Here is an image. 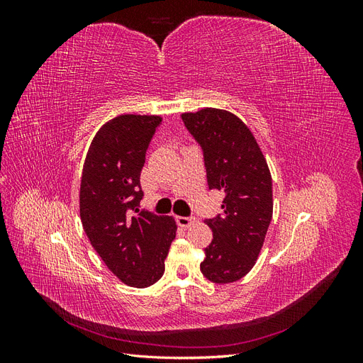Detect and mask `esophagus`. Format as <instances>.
I'll use <instances>...</instances> for the list:
<instances>
[{
	"label": "esophagus",
	"instance_id": "1",
	"mask_svg": "<svg viewBox=\"0 0 363 363\" xmlns=\"http://www.w3.org/2000/svg\"><path fill=\"white\" fill-rule=\"evenodd\" d=\"M195 223V218L194 216H177V224L180 225V227H183V228H188V227H191L192 224Z\"/></svg>",
	"mask_w": 363,
	"mask_h": 363
}]
</instances>
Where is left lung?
<instances>
[{
  "label": "left lung",
  "mask_w": 363,
  "mask_h": 363,
  "mask_svg": "<svg viewBox=\"0 0 363 363\" xmlns=\"http://www.w3.org/2000/svg\"><path fill=\"white\" fill-rule=\"evenodd\" d=\"M204 151L207 184L225 194L223 213L204 221L213 239L201 272L213 283H232L256 265L272 218V179L265 156L242 119L224 108L182 113Z\"/></svg>",
  "instance_id": "obj_1"
}]
</instances>
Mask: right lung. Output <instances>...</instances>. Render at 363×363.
Instances as JSON below:
<instances>
[{"label":"right lung","instance_id":"1","mask_svg":"<svg viewBox=\"0 0 363 363\" xmlns=\"http://www.w3.org/2000/svg\"><path fill=\"white\" fill-rule=\"evenodd\" d=\"M162 118L119 115L96 131L83 164L80 218L106 267L127 286L148 288L164 271L174 216L140 212V171Z\"/></svg>","mask_w":363,"mask_h":363}]
</instances>
